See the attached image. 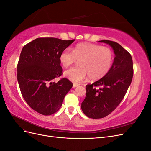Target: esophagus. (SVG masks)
Instances as JSON below:
<instances>
[{
	"label": "esophagus",
	"instance_id": "esophagus-1",
	"mask_svg": "<svg viewBox=\"0 0 151 151\" xmlns=\"http://www.w3.org/2000/svg\"><path fill=\"white\" fill-rule=\"evenodd\" d=\"M79 84H73V86H72V88H76V87L79 86Z\"/></svg>",
	"mask_w": 151,
	"mask_h": 151
}]
</instances>
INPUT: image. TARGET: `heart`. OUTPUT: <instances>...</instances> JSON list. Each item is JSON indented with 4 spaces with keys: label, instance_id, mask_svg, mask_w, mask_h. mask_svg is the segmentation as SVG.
Wrapping results in <instances>:
<instances>
[{
    "label": "heart",
    "instance_id": "obj_1",
    "mask_svg": "<svg viewBox=\"0 0 151 151\" xmlns=\"http://www.w3.org/2000/svg\"><path fill=\"white\" fill-rule=\"evenodd\" d=\"M77 60L79 68H71L65 71V77L74 83L85 81L88 76L93 80L103 78L110 70L113 62L112 50L107 47L81 43L72 49L63 50L59 60L64 67H68Z\"/></svg>",
    "mask_w": 151,
    "mask_h": 151
}]
</instances>
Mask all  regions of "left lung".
Instances as JSON below:
<instances>
[{
	"label": "left lung",
	"mask_w": 151,
	"mask_h": 151,
	"mask_svg": "<svg viewBox=\"0 0 151 151\" xmlns=\"http://www.w3.org/2000/svg\"><path fill=\"white\" fill-rule=\"evenodd\" d=\"M98 42L110 45L115 57L106 76L86 86V95L81 109L87 116L94 119L104 118L115 110L124 98L134 74L132 58L126 50L112 41ZM97 86L100 88L97 89Z\"/></svg>",
	"instance_id": "8db88e82"
}]
</instances>
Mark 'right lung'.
<instances>
[{
    "instance_id": "1",
    "label": "right lung",
    "mask_w": 151,
    "mask_h": 151,
    "mask_svg": "<svg viewBox=\"0 0 151 151\" xmlns=\"http://www.w3.org/2000/svg\"><path fill=\"white\" fill-rule=\"evenodd\" d=\"M74 41L38 38L22 49L17 67L19 88L26 102L42 115L58 111L73 86L66 78L52 81L62 74L59 55Z\"/></svg>"
}]
</instances>
